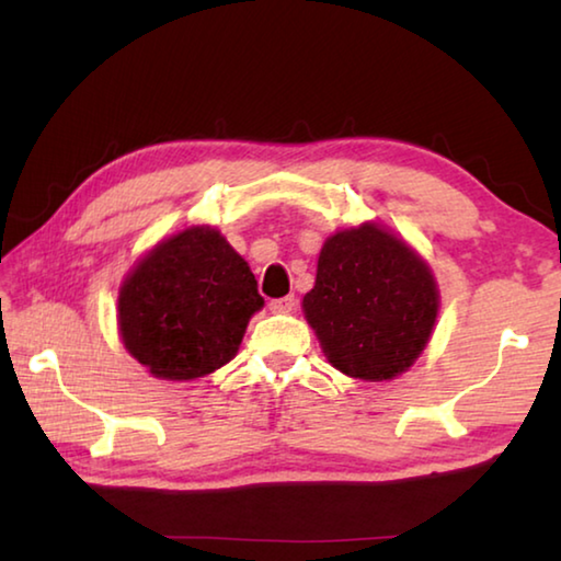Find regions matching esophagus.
Here are the masks:
<instances>
[{
	"label": "esophagus",
	"mask_w": 561,
	"mask_h": 561,
	"mask_svg": "<svg viewBox=\"0 0 561 561\" xmlns=\"http://www.w3.org/2000/svg\"><path fill=\"white\" fill-rule=\"evenodd\" d=\"M294 307H297V299H294V294H289V297L270 301V309L274 311V314H287V311H291Z\"/></svg>",
	"instance_id": "1"
}]
</instances>
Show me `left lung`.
<instances>
[{
  "instance_id": "8db88e82",
  "label": "left lung",
  "mask_w": 561,
  "mask_h": 561,
  "mask_svg": "<svg viewBox=\"0 0 561 561\" xmlns=\"http://www.w3.org/2000/svg\"><path fill=\"white\" fill-rule=\"evenodd\" d=\"M431 267L383 227L331 234L314 289L301 301L329 364L360 381H388L423 354L438 317Z\"/></svg>"
}]
</instances>
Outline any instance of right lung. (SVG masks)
<instances>
[{"mask_svg": "<svg viewBox=\"0 0 561 561\" xmlns=\"http://www.w3.org/2000/svg\"><path fill=\"white\" fill-rule=\"evenodd\" d=\"M257 279L215 227L158 242L118 291L128 354L156 378L193 381L232 360L254 311Z\"/></svg>", "mask_w": 561, "mask_h": 561, "instance_id": "obj_1", "label": "right lung"}]
</instances>
